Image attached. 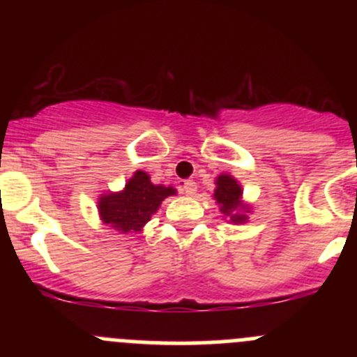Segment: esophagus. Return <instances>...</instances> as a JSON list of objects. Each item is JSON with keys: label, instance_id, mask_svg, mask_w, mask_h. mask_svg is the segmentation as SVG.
Instances as JSON below:
<instances>
[{"label": "esophagus", "instance_id": "34e87169", "mask_svg": "<svg viewBox=\"0 0 357 357\" xmlns=\"http://www.w3.org/2000/svg\"><path fill=\"white\" fill-rule=\"evenodd\" d=\"M183 195L186 197H193L197 193V183L195 181H185L181 186Z\"/></svg>", "mask_w": 357, "mask_h": 357}]
</instances>
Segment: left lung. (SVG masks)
<instances>
[{
	"instance_id": "8db88e82",
	"label": "left lung",
	"mask_w": 357,
	"mask_h": 357,
	"mask_svg": "<svg viewBox=\"0 0 357 357\" xmlns=\"http://www.w3.org/2000/svg\"><path fill=\"white\" fill-rule=\"evenodd\" d=\"M219 211L233 225H243L248 219L250 205L243 202V188L231 174H219L215 178V190L212 193Z\"/></svg>"
}]
</instances>
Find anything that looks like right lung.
Instances as JSON below:
<instances>
[{
    "instance_id": "1",
    "label": "right lung",
    "mask_w": 357,
    "mask_h": 357,
    "mask_svg": "<svg viewBox=\"0 0 357 357\" xmlns=\"http://www.w3.org/2000/svg\"><path fill=\"white\" fill-rule=\"evenodd\" d=\"M171 195H176V188L153 185L145 171H136L121 192L103 193L96 207L103 225L126 235L142 231L162 202Z\"/></svg>"
}]
</instances>
